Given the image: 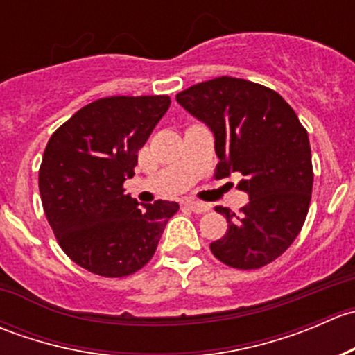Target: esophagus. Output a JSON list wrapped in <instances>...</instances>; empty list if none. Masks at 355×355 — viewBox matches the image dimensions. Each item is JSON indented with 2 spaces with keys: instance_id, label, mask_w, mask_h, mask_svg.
<instances>
[{
  "instance_id": "1",
  "label": "esophagus",
  "mask_w": 355,
  "mask_h": 355,
  "mask_svg": "<svg viewBox=\"0 0 355 355\" xmlns=\"http://www.w3.org/2000/svg\"><path fill=\"white\" fill-rule=\"evenodd\" d=\"M185 206L189 207L191 211H194V213H206V211H209V206L204 202H199V200H185Z\"/></svg>"
}]
</instances>
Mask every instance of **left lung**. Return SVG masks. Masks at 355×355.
I'll use <instances>...</instances> for the list:
<instances>
[{"label":"left lung","instance_id":"1","mask_svg":"<svg viewBox=\"0 0 355 355\" xmlns=\"http://www.w3.org/2000/svg\"><path fill=\"white\" fill-rule=\"evenodd\" d=\"M177 101L214 134L216 178L244 175L239 189L249 202L235 214L223 206L228 230L211 242L216 259L237 270L273 263L292 245L306 221L313 192L307 130L273 89L218 77L178 92Z\"/></svg>","mask_w":355,"mask_h":355}]
</instances>
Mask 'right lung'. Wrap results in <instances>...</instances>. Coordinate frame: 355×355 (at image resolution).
<instances>
[{
    "mask_svg": "<svg viewBox=\"0 0 355 355\" xmlns=\"http://www.w3.org/2000/svg\"><path fill=\"white\" fill-rule=\"evenodd\" d=\"M170 103V96L96 99L49 137L39 168L44 214L63 252L91 273H137L178 211L177 202L161 199L139 207L123 189Z\"/></svg>",
    "mask_w": 355,
    "mask_h": 355,
    "instance_id": "add662e5",
    "label": "right lung"
}]
</instances>
